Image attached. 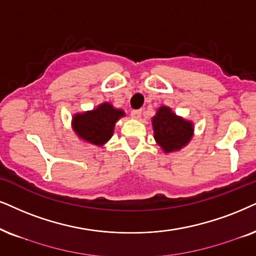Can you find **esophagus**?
I'll return each instance as SVG.
<instances>
[{
  "mask_svg": "<svg viewBox=\"0 0 256 256\" xmlns=\"http://www.w3.org/2000/svg\"><path fill=\"white\" fill-rule=\"evenodd\" d=\"M131 116L134 119H139L142 117V110H134V111H131Z\"/></svg>",
  "mask_w": 256,
  "mask_h": 256,
  "instance_id": "obj_1",
  "label": "esophagus"
}]
</instances>
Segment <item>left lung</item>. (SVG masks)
<instances>
[{"label":"left lung","mask_w":256,"mask_h":256,"mask_svg":"<svg viewBox=\"0 0 256 256\" xmlns=\"http://www.w3.org/2000/svg\"><path fill=\"white\" fill-rule=\"evenodd\" d=\"M154 139L166 152L180 150L192 136V124L177 117L169 108L162 106L152 118Z\"/></svg>","instance_id":"8db88e82"}]
</instances>
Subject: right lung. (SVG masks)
I'll use <instances>...</instances> for the list:
<instances>
[{
  "label": "right lung",
  "instance_id": "right-lung-1",
  "mask_svg": "<svg viewBox=\"0 0 256 256\" xmlns=\"http://www.w3.org/2000/svg\"><path fill=\"white\" fill-rule=\"evenodd\" d=\"M125 113L104 102L90 112L76 114L73 118L74 131L80 138L94 145H102L112 137L116 122Z\"/></svg>",
  "mask_w": 256,
  "mask_h": 256
}]
</instances>
